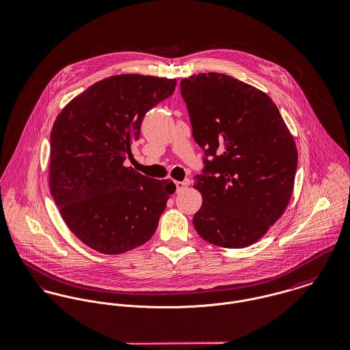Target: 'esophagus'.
<instances>
[{"label": "esophagus", "instance_id": "34e87169", "mask_svg": "<svg viewBox=\"0 0 350 350\" xmlns=\"http://www.w3.org/2000/svg\"><path fill=\"white\" fill-rule=\"evenodd\" d=\"M187 187H188L187 181H176V190L177 191H183Z\"/></svg>", "mask_w": 350, "mask_h": 350}]
</instances>
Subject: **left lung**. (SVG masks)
Returning a JSON list of instances; mask_svg holds the SVG:
<instances>
[{
	"instance_id": "left-lung-1",
	"label": "left lung",
	"mask_w": 350,
	"mask_h": 350,
	"mask_svg": "<svg viewBox=\"0 0 350 350\" xmlns=\"http://www.w3.org/2000/svg\"><path fill=\"white\" fill-rule=\"evenodd\" d=\"M191 135L204 152L194 188L197 233L222 247L258 241L286 209L297 149L280 111L254 86L219 73L181 81Z\"/></svg>"
}]
</instances>
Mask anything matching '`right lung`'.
Here are the masks:
<instances>
[{
	"label": "right lung",
	"instance_id": "right-lung-1",
	"mask_svg": "<svg viewBox=\"0 0 350 350\" xmlns=\"http://www.w3.org/2000/svg\"><path fill=\"white\" fill-rule=\"evenodd\" d=\"M177 81L113 76L89 86L58 114L51 133V191L77 239L104 254L150 240L176 185L124 165L145 114Z\"/></svg>",
	"mask_w": 350,
	"mask_h": 350
}]
</instances>
